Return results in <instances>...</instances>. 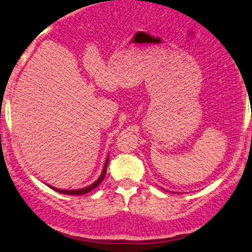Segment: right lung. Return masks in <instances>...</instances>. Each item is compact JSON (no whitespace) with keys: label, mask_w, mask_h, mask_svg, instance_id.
Returning <instances> with one entry per match:
<instances>
[{"label":"right lung","mask_w":252,"mask_h":252,"mask_svg":"<svg viewBox=\"0 0 252 252\" xmlns=\"http://www.w3.org/2000/svg\"><path fill=\"white\" fill-rule=\"evenodd\" d=\"M108 162H109V157H108V159H106V161H105L103 171H102V174L100 176V178L97 179V180H96L94 183H92L91 186H89V187H87V188H83V189H76V190H61V189H58V188H54V187H51V186H49V187L51 188V189H53V190H55V191H58V192L63 193V194L82 195V194H85V193L90 192L91 190L94 189V188H96L97 186L100 185V183H101L102 181H103V179H104V177H105V173H106V165H108Z\"/></svg>","instance_id":"1"}]
</instances>
